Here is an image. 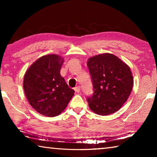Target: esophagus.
I'll list each match as a JSON object with an SVG mask.
<instances>
[{
    "mask_svg": "<svg viewBox=\"0 0 157 157\" xmlns=\"http://www.w3.org/2000/svg\"><path fill=\"white\" fill-rule=\"evenodd\" d=\"M74 90H75V92H77V93H79V91H80V86H78L75 87V88H74Z\"/></svg>",
    "mask_w": 157,
    "mask_h": 157,
    "instance_id": "1",
    "label": "esophagus"
}]
</instances>
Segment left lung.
Segmentation results:
<instances>
[{
	"label": "left lung",
	"mask_w": 157,
	"mask_h": 157,
	"mask_svg": "<svg viewBox=\"0 0 157 157\" xmlns=\"http://www.w3.org/2000/svg\"><path fill=\"white\" fill-rule=\"evenodd\" d=\"M94 94L87 98L90 109L100 116L118 111L128 99L134 84L129 66L116 55L103 53L87 61Z\"/></svg>",
	"instance_id": "obj_1"
}]
</instances>
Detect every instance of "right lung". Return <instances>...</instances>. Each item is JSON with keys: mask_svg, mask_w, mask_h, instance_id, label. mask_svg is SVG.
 I'll list each match as a JSON object with an SVG mask.
<instances>
[{"mask_svg": "<svg viewBox=\"0 0 157 157\" xmlns=\"http://www.w3.org/2000/svg\"><path fill=\"white\" fill-rule=\"evenodd\" d=\"M63 59L46 55L36 59L25 73L23 89L30 105L39 113L55 117L62 112L74 95L60 75Z\"/></svg>", "mask_w": 157, "mask_h": 157, "instance_id": "right-lung-1", "label": "right lung"}]
</instances>
